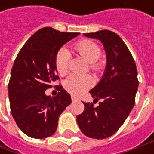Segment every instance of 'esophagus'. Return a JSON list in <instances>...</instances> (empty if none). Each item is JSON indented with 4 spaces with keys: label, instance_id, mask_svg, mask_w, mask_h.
Returning a JSON list of instances; mask_svg holds the SVG:
<instances>
[{
    "label": "esophagus",
    "instance_id": "obj_1",
    "mask_svg": "<svg viewBox=\"0 0 154 154\" xmlns=\"http://www.w3.org/2000/svg\"><path fill=\"white\" fill-rule=\"evenodd\" d=\"M71 98H72V101H78L79 99H78V98H76V97H74V96H72L71 97Z\"/></svg>",
    "mask_w": 154,
    "mask_h": 154
}]
</instances>
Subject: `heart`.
<instances>
[{
    "mask_svg": "<svg viewBox=\"0 0 154 154\" xmlns=\"http://www.w3.org/2000/svg\"><path fill=\"white\" fill-rule=\"evenodd\" d=\"M74 50L81 57L90 62V68L92 71L98 73L101 70L102 64L98 62V59L101 56L102 51L96 43L84 39L75 44ZM70 59L71 56L67 49L62 48L57 51L55 57V66L57 73L60 75H64L68 73ZM93 84L94 80L91 75L73 74L65 80L64 86L68 92L73 94H80L91 88Z\"/></svg>",
    "mask_w": 154,
    "mask_h": 154,
    "instance_id": "obj_1",
    "label": "heart"
}]
</instances>
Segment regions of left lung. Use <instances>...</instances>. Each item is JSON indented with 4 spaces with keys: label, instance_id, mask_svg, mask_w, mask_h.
Here are the masks:
<instances>
[{
    "label": "left lung",
    "instance_id": "left-lung-1",
    "mask_svg": "<svg viewBox=\"0 0 154 154\" xmlns=\"http://www.w3.org/2000/svg\"><path fill=\"white\" fill-rule=\"evenodd\" d=\"M90 38L101 41L106 52V68L103 78L90 91L97 107L84 103V111L77 116L81 132L89 138L105 139L120 128L135 103L139 86L136 65L127 45L109 30L84 33Z\"/></svg>",
    "mask_w": 154,
    "mask_h": 154
}]
</instances>
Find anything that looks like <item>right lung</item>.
I'll return each mask as SVG.
<instances>
[{
	"mask_svg": "<svg viewBox=\"0 0 154 154\" xmlns=\"http://www.w3.org/2000/svg\"><path fill=\"white\" fill-rule=\"evenodd\" d=\"M79 34L42 28L27 40L15 59L8 83L10 109L18 127L29 137L52 135L59 116L71 103L61 85L56 97L47 96L45 91L59 79L55 66L57 51Z\"/></svg>",
	"mask_w": 154,
	"mask_h": 154,
	"instance_id": "right-lung-1",
	"label": "right lung"
}]
</instances>
